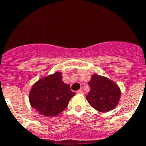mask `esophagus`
I'll return each instance as SVG.
<instances>
[{
	"label": "esophagus",
	"mask_w": 146,
	"mask_h": 146,
	"mask_svg": "<svg viewBox=\"0 0 146 146\" xmlns=\"http://www.w3.org/2000/svg\"><path fill=\"white\" fill-rule=\"evenodd\" d=\"M76 93H77V94H84L83 90H82V89L78 90V91H77V92H76Z\"/></svg>",
	"instance_id": "obj_1"
}]
</instances>
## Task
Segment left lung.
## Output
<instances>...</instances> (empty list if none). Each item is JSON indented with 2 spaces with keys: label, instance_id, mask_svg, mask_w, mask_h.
<instances>
[{
  "label": "left lung",
  "instance_id": "8db88e82",
  "mask_svg": "<svg viewBox=\"0 0 146 146\" xmlns=\"http://www.w3.org/2000/svg\"><path fill=\"white\" fill-rule=\"evenodd\" d=\"M88 85L91 89L86 99L94 110L100 112H107L118 106L121 92L114 81L94 73L92 75Z\"/></svg>",
  "mask_w": 146,
  "mask_h": 146
}]
</instances>
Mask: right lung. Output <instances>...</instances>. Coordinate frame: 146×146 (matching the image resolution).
<instances>
[{"label": "right lung", "instance_id": "add662e5", "mask_svg": "<svg viewBox=\"0 0 146 146\" xmlns=\"http://www.w3.org/2000/svg\"><path fill=\"white\" fill-rule=\"evenodd\" d=\"M62 78V73L56 71L40 78L33 85L29 92V102L39 114L46 117L57 116L67 108L76 94Z\"/></svg>", "mask_w": 146, "mask_h": 146}]
</instances>
